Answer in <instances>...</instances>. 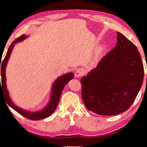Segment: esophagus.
Instances as JSON below:
<instances>
[{
    "label": "esophagus",
    "mask_w": 147,
    "mask_h": 147,
    "mask_svg": "<svg viewBox=\"0 0 147 147\" xmlns=\"http://www.w3.org/2000/svg\"><path fill=\"white\" fill-rule=\"evenodd\" d=\"M84 74H85V71H84V69H83L80 68L76 71L74 76H75L76 78H78V77L82 76Z\"/></svg>",
    "instance_id": "obj_1"
}]
</instances>
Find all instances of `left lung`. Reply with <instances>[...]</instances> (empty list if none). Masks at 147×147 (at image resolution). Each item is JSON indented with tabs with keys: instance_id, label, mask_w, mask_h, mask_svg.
I'll list each match as a JSON object with an SVG mask.
<instances>
[{
	"instance_id": "left-lung-1",
	"label": "left lung",
	"mask_w": 147,
	"mask_h": 147,
	"mask_svg": "<svg viewBox=\"0 0 147 147\" xmlns=\"http://www.w3.org/2000/svg\"><path fill=\"white\" fill-rule=\"evenodd\" d=\"M117 38L116 46L81 79L85 107L102 115L127 111L143 84L144 68L137 47L121 33Z\"/></svg>"
}]
</instances>
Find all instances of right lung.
Instances as JSON below:
<instances>
[{
	"instance_id": "1",
	"label": "right lung",
	"mask_w": 147,
	"mask_h": 147,
	"mask_svg": "<svg viewBox=\"0 0 147 147\" xmlns=\"http://www.w3.org/2000/svg\"><path fill=\"white\" fill-rule=\"evenodd\" d=\"M25 38V35H22L21 36L18 37V38L16 39L14 42H12L11 45L9 46V47L8 49L7 54H6L4 59L2 62V64L0 65V69L1 67V84L0 83V93L2 92V94L4 95V98H5L6 103L8 104V105L10 106V107L13 109L14 110L18 112L19 114L23 115L24 117L29 119L30 120L38 121L40 119H42L48 117L54 112V111L57 107L62 90H63L65 85H66L73 78L74 74L73 73H67L62 76L59 78H57L55 81V82L53 84L52 86V92L51 100H50L47 106L45 108L43 109V110L36 112H30L26 111H24L23 109L18 107L17 106H16L11 101L10 97H9V92L7 91V88H6L5 74V66L6 64L7 63L8 59L9 57H10L11 53L12 48H13V47L14 45V43L22 41V40H23ZM0 63H1V62Z\"/></svg>"
}]
</instances>
